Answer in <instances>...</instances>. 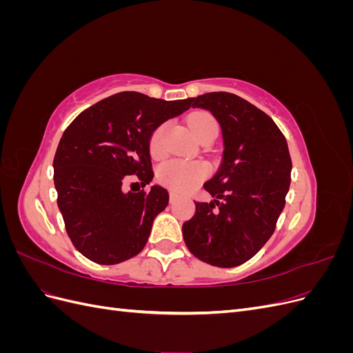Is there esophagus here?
Listing matches in <instances>:
<instances>
[{"mask_svg":"<svg viewBox=\"0 0 353 353\" xmlns=\"http://www.w3.org/2000/svg\"><path fill=\"white\" fill-rule=\"evenodd\" d=\"M176 199H178V196L174 193V191H170V193H169V200H170V203L176 201Z\"/></svg>","mask_w":353,"mask_h":353,"instance_id":"34e87169","label":"esophagus"}]
</instances>
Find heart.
I'll return each mask as SVG.
<instances>
[{"instance_id": "obj_1", "label": "heart", "mask_w": 353, "mask_h": 353, "mask_svg": "<svg viewBox=\"0 0 353 353\" xmlns=\"http://www.w3.org/2000/svg\"><path fill=\"white\" fill-rule=\"evenodd\" d=\"M190 128L197 140L209 132L218 134V122L208 112H197L190 117ZM165 135H166V123L159 125L150 135V153L156 157L165 153ZM208 170L201 163L185 162V160H169L163 163L157 170V178L163 185L169 187L174 191L184 193L190 188H193L203 179L206 178Z\"/></svg>"}]
</instances>
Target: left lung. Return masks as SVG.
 <instances>
[{
  "label": "left lung",
  "mask_w": 353,
  "mask_h": 353,
  "mask_svg": "<svg viewBox=\"0 0 353 353\" xmlns=\"http://www.w3.org/2000/svg\"><path fill=\"white\" fill-rule=\"evenodd\" d=\"M191 103L216 117L225 148L216 175L203 185L215 200L194 201L183 236L200 261L232 268L252 259L274 234L290 187L292 159L280 128L239 95L208 92Z\"/></svg>",
  "instance_id": "1"
}]
</instances>
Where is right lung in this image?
<instances>
[{
  "instance_id": "right-lung-1",
  "label": "right lung",
  "mask_w": 353,
  "mask_h": 353,
  "mask_svg": "<svg viewBox=\"0 0 353 353\" xmlns=\"http://www.w3.org/2000/svg\"><path fill=\"white\" fill-rule=\"evenodd\" d=\"M190 105L191 99L117 92L79 113L63 132L52 162L57 205L72 244L85 258L114 265L144 249L169 194L159 185L125 194L122 181L137 175L141 187L150 183L152 132Z\"/></svg>"
}]
</instances>
